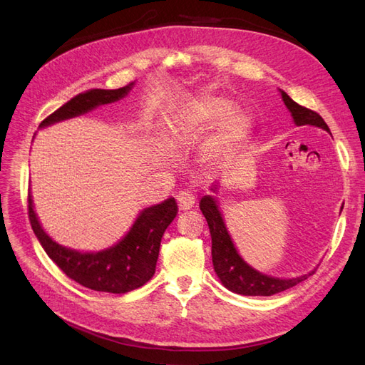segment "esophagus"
Listing matches in <instances>:
<instances>
[{
  "mask_svg": "<svg viewBox=\"0 0 365 365\" xmlns=\"http://www.w3.org/2000/svg\"><path fill=\"white\" fill-rule=\"evenodd\" d=\"M176 201H178L180 210H190L196 202V197L192 192H180L176 195Z\"/></svg>",
  "mask_w": 365,
  "mask_h": 365,
  "instance_id": "34e87169",
  "label": "esophagus"
}]
</instances>
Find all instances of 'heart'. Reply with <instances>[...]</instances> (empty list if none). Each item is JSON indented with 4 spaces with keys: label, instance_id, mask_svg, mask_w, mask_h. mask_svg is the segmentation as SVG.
I'll return each instance as SVG.
<instances>
[{
    "label": "heart",
    "instance_id": "obj_1",
    "mask_svg": "<svg viewBox=\"0 0 365 365\" xmlns=\"http://www.w3.org/2000/svg\"><path fill=\"white\" fill-rule=\"evenodd\" d=\"M230 108L231 103L225 101V98L207 96L192 106L189 113V121L193 125L213 123V121L219 120L230 111ZM250 128L251 121L247 113L240 111V109H235V111L229 113L220 121L216 137L208 145V157L219 158L222 153L239 146L247 138Z\"/></svg>",
    "mask_w": 365,
    "mask_h": 365
}]
</instances>
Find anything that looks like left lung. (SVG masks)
Here are the masks:
<instances>
[{"label": "left lung", "instance_id": "obj_1", "mask_svg": "<svg viewBox=\"0 0 365 365\" xmlns=\"http://www.w3.org/2000/svg\"><path fill=\"white\" fill-rule=\"evenodd\" d=\"M282 97L284 105L288 106L291 111L295 125H312L318 126L327 132H330L326 121L318 113L312 111V109L304 108L294 102L292 98L282 91ZM216 190V187L212 189ZM200 208L202 215L207 219V224L210 228V235H212V256H213V267L217 274V277L222 282L227 289L231 292H236L240 295H274L282 291H286L292 288V286L298 284L300 282L306 280L309 275H312L315 271L309 272L306 275L297 279H275L264 275L242 260V257L237 254L233 242L225 228L224 219L219 213V208L216 205V200L213 196H204Z\"/></svg>", "mask_w": 365, "mask_h": 365}]
</instances>
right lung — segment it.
I'll return each mask as SVG.
<instances>
[{"label":"right lung","mask_w":365,"mask_h":365,"mask_svg":"<svg viewBox=\"0 0 365 365\" xmlns=\"http://www.w3.org/2000/svg\"><path fill=\"white\" fill-rule=\"evenodd\" d=\"M132 85L134 82L118 90H91L76 96L47 118H43L39 128L85 114L98 105L120 101L129 93ZM176 213H178V205L170 197L158 205L143 210L129 233L117 245L98 252H79L61 247L46 235L38 222L31 196L29 195L30 224L48 257L71 280L88 289L111 294L134 291L152 279V275L155 274L161 237Z\"/></svg>","instance_id":"obj_1"}]
</instances>
